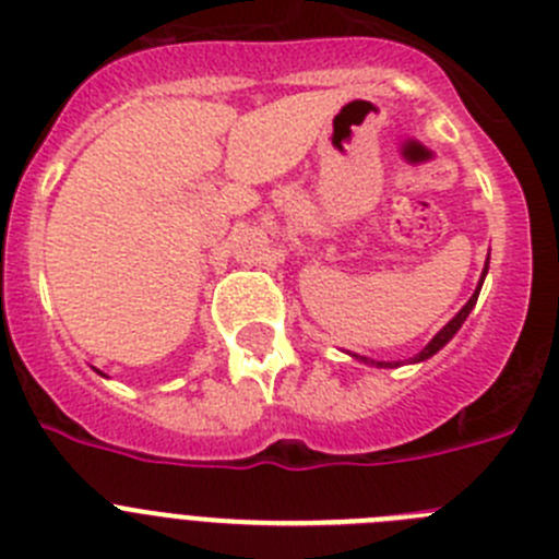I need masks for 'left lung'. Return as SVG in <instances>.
I'll return each mask as SVG.
<instances>
[{"instance_id":"obj_1","label":"left lung","mask_w":559,"mask_h":559,"mask_svg":"<svg viewBox=\"0 0 559 559\" xmlns=\"http://www.w3.org/2000/svg\"><path fill=\"white\" fill-rule=\"evenodd\" d=\"M487 271H490V254H487V263H484V271H481V280H478V285H476V290H473V296L471 299H467V305H464L462 310H459L456 316H453L451 322L445 324V328L439 330L437 335H433L431 341H428L426 347L419 349L417 355H414V358H408V364H423V360H428V358H433V355L439 353V349L445 347L448 341L453 338V335L459 333V328H462L464 324V319H467V316H471V310L476 308V302H478V294H481V285H484V276H487ZM347 355L349 358H355V360H360V364H369V367H378V369H394V367H400V360H372V358H367V355H358V353H349L347 349Z\"/></svg>"}]
</instances>
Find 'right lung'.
<instances>
[{"label":"right lung","mask_w":559,"mask_h":559,"mask_svg":"<svg viewBox=\"0 0 559 559\" xmlns=\"http://www.w3.org/2000/svg\"><path fill=\"white\" fill-rule=\"evenodd\" d=\"M100 374H103V372H100ZM103 378H106V374H103Z\"/></svg>","instance_id":"obj_1"}]
</instances>
